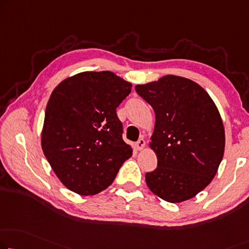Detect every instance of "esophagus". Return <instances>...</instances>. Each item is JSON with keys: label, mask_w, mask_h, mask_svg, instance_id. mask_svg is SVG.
Wrapping results in <instances>:
<instances>
[{"label": "esophagus", "mask_w": 249, "mask_h": 249, "mask_svg": "<svg viewBox=\"0 0 249 249\" xmlns=\"http://www.w3.org/2000/svg\"><path fill=\"white\" fill-rule=\"evenodd\" d=\"M144 146H145V141H144L143 139H140L135 143V147H136L137 151H142L143 148H144Z\"/></svg>", "instance_id": "esophagus-1"}]
</instances>
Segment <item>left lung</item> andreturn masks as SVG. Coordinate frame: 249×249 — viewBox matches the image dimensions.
<instances>
[{"instance_id":"obj_1","label":"left lung","mask_w":249,"mask_h":249,"mask_svg":"<svg viewBox=\"0 0 249 249\" xmlns=\"http://www.w3.org/2000/svg\"><path fill=\"white\" fill-rule=\"evenodd\" d=\"M155 113L150 147L158 158L145 181L154 195L179 203L194 198L216 176L225 152V128L216 104L200 85L166 75L136 85Z\"/></svg>"}]
</instances>
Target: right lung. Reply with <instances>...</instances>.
<instances>
[{
  "instance_id": "1",
  "label": "right lung",
  "mask_w": 249,
  "mask_h": 249,
  "mask_svg": "<svg viewBox=\"0 0 249 249\" xmlns=\"http://www.w3.org/2000/svg\"><path fill=\"white\" fill-rule=\"evenodd\" d=\"M132 84L110 71L66 78L51 92L41 146L61 183L81 196L108 188L133 148L122 139L116 108Z\"/></svg>"
}]
</instances>
